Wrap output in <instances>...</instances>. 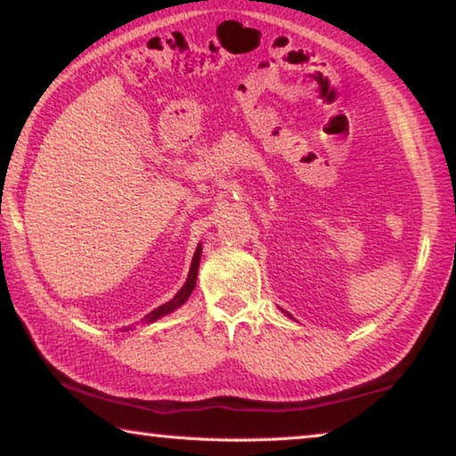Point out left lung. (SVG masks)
<instances>
[{"label": "left lung", "instance_id": "1", "mask_svg": "<svg viewBox=\"0 0 456 456\" xmlns=\"http://www.w3.org/2000/svg\"><path fill=\"white\" fill-rule=\"evenodd\" d=\"M285 314V312H283ZM285 315H289V314H285ZM289 318H291V315H289Z\"/></svg>", "mask_w": 456, "mask_h": 456}]
</instances>
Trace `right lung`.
<instances>
[{
    "label": "right lung",
    "instance_id": "1",
    "mask_svg": "<svg viewBox=\"0 0 456 456\" xmlns=\"http://www.w3.org/2000/svg\"><path fill=\"white\" fill-rule=\"evenodd\" d=\"M200 253H203V245H197V251H195V256H192V261H191V269H189V275H187V281H184V285L183 288L176 291V296L171 299V302H167V304H163V305H159L157 310H152L149 315H146L144 318V322L146 323H152V322H157V320H160V318H165V315H168V314H173L175 310H179V307L187 302V299L191 297V293H192V289H195V285H197V273H199V261H200ZM133 330V328H130Z\"/></svg>",
    "mask_w": 456,
    "mask_h": 456
}]
</instances>
